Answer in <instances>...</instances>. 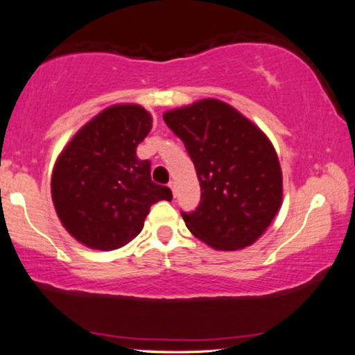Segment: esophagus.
Returning a JSON list of instances; mask_svg holds the SVG:
<instances>
[{"label":"esophagus","mask_w":355,"mask_h":355,"mask_svg":"<svg viewBox=\"0 0 355 355\" xmlns=\"http://www.w3.org/2000/svg\"><path fill=\"white\" fill-rule=\"evenodd\" d=\"M168 188L172 189L173 198H177V182H171V183H168Z\"/></svg>","instance_id":"esophagus-1"}]
</instances>
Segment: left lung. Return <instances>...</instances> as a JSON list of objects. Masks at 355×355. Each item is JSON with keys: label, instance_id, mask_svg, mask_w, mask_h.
<instances>
[{"label": "left lung", "instance_id": "1", "mask_svg": "<svg viewBox=\"0 0 355 355\" xmlns=\"http://www.w3.org/2000/svg\"><path fill=\"white\" fill-rule=\"evenodd\" d=\"M196 167L200 202L182 216L215 250H241L263 236L282 205V171L266 134L234 107L202 98L162 114Z\"/></svg>", "mask_w": 355, "mask_h": 355}]
</instances>
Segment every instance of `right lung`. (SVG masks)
<instances>
[{
  "label": "right lung",
  "mask_w": 355,
  "mask_h": 355,
  "mask_svg": "<svg viewBox=\"0 0 355 355\" xmlns=\"http://www.w3.org/2000/svg\"><path fill=\"white\" fill-rule=\"evenodd\" d=\"M153 127L148 111L119 103L84 124L57 157L51 194L63 228L94 250H114L144 230L151 205L172 191L151 182L137 146Z\"/></svg>",
  "instance_id": "add662e5"
}]
</instances>
